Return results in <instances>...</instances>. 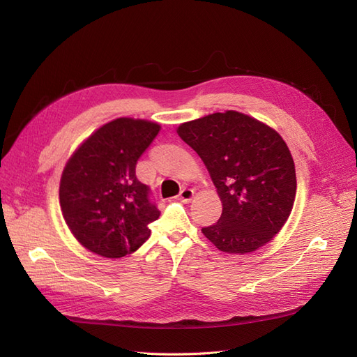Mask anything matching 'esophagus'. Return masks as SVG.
<instances>
[{"label":"esophagus","mask_w":357,"mask_h":357,"mask_svg":"<svg viewBox=\"0 0 357 357\" xmlns=\"http://www.w3.org/2000/svg\"><path fill=\"white\" fill-rule=\"evenodd\" d=\"M192 198H193V189H190V188H183V189L180 190V195H178V199H180V201L189 202Z\"/></svg>","instance_id":"esophagus-1"}]
</instances>
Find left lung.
<instances>
[{"label": "left lung", "instance_id": "left-lung-1", "mask_svg": "<svg viewBox=\"0 0 357 357\" xmlns=\"http://www.w3.org/2000/svg\"><path fill=\"white\" fill-rule=\"evenodd\" d=\"M177 132L207 167L222 199L219 222L202 234L226 253H248L283 228L296 195L295 164L274 129L238 112L214 113Z\"/></svg>", "mask_w": 357, "mask_h": 357}]
</instances>
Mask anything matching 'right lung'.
<instances>
[{"label":"right lung","instance_id":"add662e5","mask_svg":"<svg viewBox=\"0 0 357 357\" xmlns=\"http://www.w3.org/2000/svg\"><path fill=\"white\" fill-rule=\"evenodd\" d=\"M159 125L121 117L105 123L75 150L62 172L59 202L77 241L104 257H122L142 247L160 211L135 165Z\"/></svg>","mask_w":357,"mask_h":357}]
</instances>
